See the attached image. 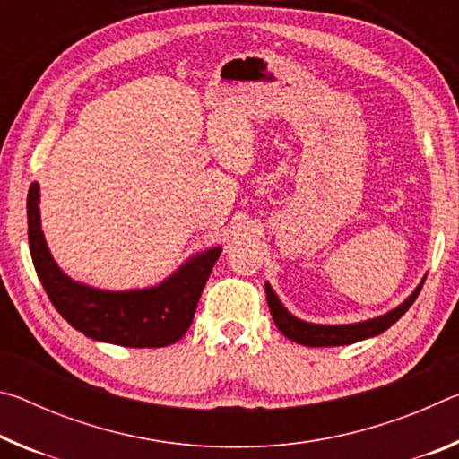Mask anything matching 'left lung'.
I'll list each match as a JSON object with an SVG mask.
<instances>
[{
  "label": "left lung",
  "mask_w": 459,
  "mask_h": 459,
  "mask_svg": "<svg viewBox=\"0 0 459 459\" xmlns=\"http://www.w3.org/2000/svg\"><path fill=\"white\" fill-rule=\"evenodd\" d=\"M423 283L425 279L417 285V290L411 293L399 307L393 309V312L375 317V320L348 324V325H317V324L301 322L281 306V301L277 299V295L273 293V290H271L269 283H265V293H267V304L271 309V316H273V322L277 328L281 330L283 336L304 346H344V344H354V342L367 340L372 336H378V333H383L385 330L391 328V325L397 322L411 306H413V301L417 299L419 291H421Z\"/></svg>",
  "instance_id": "1"
}]
</instances>
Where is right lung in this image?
I'll list each match as a JSON object with an SVG mask.
<instances>
[{
  "instance_id": "add662e5",
  "label": "right lung",
  "mask_w": 459,
  "mask_h": 459,
  "mask_svg": "<svg viewBox=\"0 0 459 459\" xmlns=\"http://www.w3.org/2000/svg\"><path fill=\"white\" fill-rule=\"evenodd\" d=\"M40 188L28 190L30 253L44 291L58 314L92 340L127 348H161L188 332L200 293L211 277L221 247L190 259L158 287L139 291H100L66 277L46 247L38 212Z\"/></svg>"
}]
</instances>
